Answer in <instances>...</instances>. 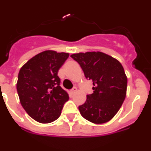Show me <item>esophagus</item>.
Wrapping results in <instances>:
<instances>
[{
	"instance_id": "1",
	"label": "esophagus",
	"mask_w": 151,
	"mask_h": 151,
	"mask_svg": "<svg viewBox=\"0 0 151 151\" xmlns=\"http://www.w3.org/2000/svg\"><path fill=\"white\" fill-rule=\"evenodd\" d=\"M76 91H77V88L76 87H74L73 89H72L71 91H70V93H71L72 94H74Z\"/></svg>"
}]
</instances>
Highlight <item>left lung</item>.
<instances>
[{
    "label": "left lung",
    "mask_w": 151,
    "mask_h": 151,
    "mask_svg": "<svg viewBox=\"0 0 151 151\" xmlns=\"http://www.w3.org/2000/svg\"><path fill=\"white\" fill-rule=\"evenodd\" d=\"M72 58L79 63L86 78L93 82L94 93L78 106L81 115L95 124L111 120L126 96L127 76L118 60L101 51L77 53Z\"/></svg>",
    "instance_id": "left-lung-1"
}]
</instances>
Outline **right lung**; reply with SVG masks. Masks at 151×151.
Wrapping results in <instances>:
<instances>
[{
    "label": "right lung",
    "instance_id": "add662e5",
    "mask_svg": "<svg viewBox=\"0 0 151 151\" xmlns=\"http://www.w3.org/2000/svg\"><path fill=\"white\" fill-rule=\"evenodd\" d=\"M69 53L42 51L21 67L17 89L21 105L33 119L50 123L59 118L69 94L60 86L58 71Z\"/></svg>",
    "mask_w": 151,
    "mask_h": 151
}]
</instances>
